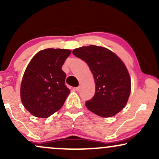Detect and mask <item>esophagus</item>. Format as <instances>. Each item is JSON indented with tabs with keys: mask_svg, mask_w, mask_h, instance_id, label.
<instances>
[{
	"mask_svg": "<svg viewBox=\"0 0 159 159\" xmlns=\"http://www.w3.org/2000/svg\"><path fill=\"white\" fill-rule=\"evenodd\" d=\"M75 90L77 91V92H78V91L81 90V87H75Z\"/></svg>",
	"mask_w": 159,
	"mask_h": 159,
	"instance_id": "esophagus-1",
	"label": "esophagus"
}]
</instances>
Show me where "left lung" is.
<instances>
[{
    "label": "left lung",
    "instance_id": "left-lung-1",
    "mask_svg": "<svg viewBox=\"0 0 159 159\" xmlns=\"http://www.w3.org/2000/svg\"><path fill=\"white\" fill-rule=\"evenodd\" d=\"M72 54L85 61L93 75L96 92L86 102L87 108L102 117L119 113L131 92V78L123 62L109 49L93 45L74 49Z\"/></svg>",
    "mask_w": 159,
    "mask_h": 159
}]
</instances>
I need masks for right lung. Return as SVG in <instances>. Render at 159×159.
I'll use <instances>...</instances> for the list:
<instances>
[{
	"label": "right lung",
	"instance_id": "obj_1",
	"mask_svg": "<svg viewBox=\"0 0 159 159\" xmlns=\"http://www.w3.org/2000/svg\"><path fill=\"white\" fill-rule=\"evenodd\" d=\"M71 52L68 49L40 51L27 66L21 84V99L32 115L47 118L61 108L70 90L65 84L62 66Z\"/></svg>",
	"mask_w": 159,
	"mask_h": 159
}]
</instances>
